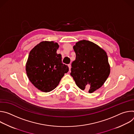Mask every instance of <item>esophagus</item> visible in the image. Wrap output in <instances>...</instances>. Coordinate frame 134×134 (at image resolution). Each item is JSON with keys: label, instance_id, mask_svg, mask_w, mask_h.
Returning <instances> with one entry per match:
<instances>
[{"label": "esophagus", "instance_id": "obj_1", "mask_svg": "<svg viewBox=\"0 0 134 134\" xmlns=\"http://www.w3.org/2000/svg\"><path fill=\"white\" fill-rule=\"evenodd\" d=\"M68 66L69 69V70H70V68H71V65H70V64H68Z\"/></svg>", "mask_w": 134, "mask_h": 134}]
</instances>
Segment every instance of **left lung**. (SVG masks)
I'll list each match as a JSON object with an SVG mask.
<instances>
[{"label": "left lung", "mask_w": 134, "mask_h": 134, "mask_svg": "<svg viewBox=\"0 0 134 134\" xmlns=\"http://www.w3.org/2000/svg\"><path fill=\"white\" fill-rule=\"evenodd\" d=\"M73 48L76 59L71 63L70 75L80 89L92 93L103 85L110 74L107 54L96 44L85 40Z\"/></svg>", "instance_id": "1"}]
</instances>
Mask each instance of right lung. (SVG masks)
<instances>
[{
  "mask_svg": "<svg viewBox=\"0 0 134 134\" xmlns=\"http://www.w3.org/2000/svg\"><path fill=\"white\" fill-rule=\"evenodd\" d=\"M58 44L53 41H43L30 51L26 71L30 82L37 89L44 92L54 90L65 73L69 70L57 54Z\"/></svg>",
  "mask_w": 134,
  "mask_h": 134,
  "instance_id": "1",
  "label": "right lung"
}]
</instances>
